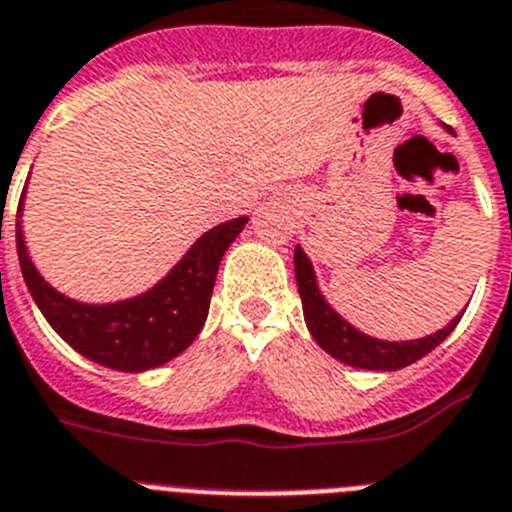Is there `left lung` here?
Here are the masks:
<instances>
[{"label": "left lung", "mask_w": 512, "mask_h": 512, "mask_svg": "<svg viewBox=\"0 0 512 512\" xmlns=\"http://www.w3.org/2000/svg\"><path fill=\"white\" fill-rule=\"evenodd\" d=\"M294 273L296 286H299V296H302L304 322H307L309 333L320 343V349L328 351L333 359L349 364V367L359 369H382V372H393V369L409 367V364L419 362L422 356L440 346L445 338L453 333L461 315L437 330L435 336L419 338V341H380V338L364 336L362 330H356L354 325L343 320L338 312L330 309V304L322 299L320 289H317L315 270L302 247L294 249Z\"/></svg>", "instance_id": "left-lung-1"}]
</instances>
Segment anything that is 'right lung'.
<instances>
[{"label": "right lung", "mask_w": 512, "mask_h": 512, "mask_svg": "<svg viewBox=\"0 0 512 512\" xmlns=\"http://www.w3.org/2000/svg\"><path fill=\"white\" fill-rule=\"evenodd\" d=\"M244 223L242 216L205 231L158 286L117 304H83L51 289L30 263L20 221L15 223L17 257L33 302L77 354L119 372H145L182 354L203 330L221 257Z\"/></svg>", "instance_id": "right-lung-1"}]
</instances>
